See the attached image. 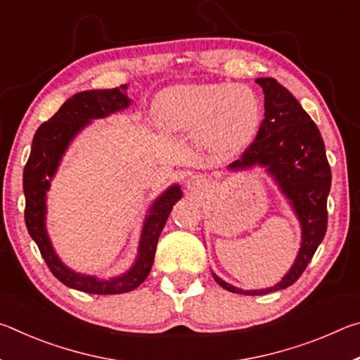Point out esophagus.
I'll list each match as a JSON object with an SVG mask.
<instances>
[{"mask_svg":"<svg viewBox=\"0 0 360 360\" xmlns=\"http://www.w3.org/2000/svg\"><path fill=\"white\" fill-rule=\"evenodd\" d=\"M208 187V181H206L203 176H200V174H192L191 178L187 179V188L191 192H193V193H197V192H202V191H205V188Z\"/></svg>","mask_w":360,"mask_h":360,"instance_id":"1","label":"esophagus"}]
</instances>
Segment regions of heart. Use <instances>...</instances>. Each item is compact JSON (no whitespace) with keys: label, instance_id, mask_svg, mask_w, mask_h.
Listing matches in <instances>:
<instances>
[{"label":"heart","instance_id":"b5f03b06","mask_svg":"<svg viewBox=\"0 0 360 360\" xmlns=\"http://www.w3.org/2000/svg\"><path fill=\"white\" fill-rule=\"evenodd\" d=\"M155 111L163 129L202 135L221 157L245 150L262 122L259 96L233 82L174 85L158 95Z\"/></svg>","mask_w":360,"mask_h":360}]
</instances>
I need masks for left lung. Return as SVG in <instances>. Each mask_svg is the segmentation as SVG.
Returning a JSON list of instances; mask_svg holds the SVG:
<instances>
[{"label": "left lung", "instance_id": "8db88e82", "mask_svg": "<svg viewBox=\"0 0 360 360\" xmlns=\"http://www.w3.org/2000/svg\"><path fill=\"white\" fill-rule=\"evenodd\" d=\"M265 95V119L254 143L240 160L230 163V172L265 168L279 192L288 200L302 229V241L294 264L281 281L266 289L235 288L212 273L221 288L243 295H264L289 288L302 276L327 230V197L332 174L319 129L300 103L276 79H255Z\"/></svg>", "mask_w": 360, "mask_h": 360}]
</instances>
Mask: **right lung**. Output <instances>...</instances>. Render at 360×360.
Instances as JSON below:
<instances>
[{"label": "right lung", "mask_w": 360, "mask_h": 360, "mask_svg": "<svg viewBox=\"0 0 360 360\" xmlns=\"http://www.w3.org/2000/svg\"><path fill=\"white\" fill-rule=\"evenodd\" d=\"M127 84L115 89L85 90L72 95L62 108L44 122L34 133L32 152L23 169V193H25V224L28 233L38 245L49 270L58 281L71 289L96 295L124 294L136 289L148 278L155 257V248L167 219L174 203L181 200L179 184L168 187L150 205L144 217L139 235L138 255L133 265L119 276L96 278L84 275L66 266L58 257L46 227L47 192L51 181L56 178L60 162L79 133L92 120L105 119L108 115L124 111L131 105L127 95Z\"/></svg>", "instance_id": "right-lung-1"}]
</instances>
